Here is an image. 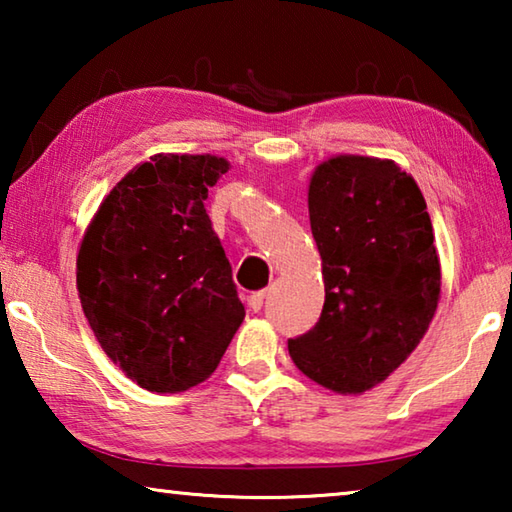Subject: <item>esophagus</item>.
I'll return each instance as SVG.
<instances>
[{
    "mask_svg": "<svg viewBox=\"0 0 512 512\" xmlns=\"http://www.w3.org/2000/svg\"><path fill=\"white\" fill-rule=\"evenodd\" d=\"M264 298H266L264 291L250 293V296H248V307L253 309V311H259V309H262V305H264Z\"/></svg>",
    "mask_w": 512,
    "mask_h": 512,
    "instance_id": "34e87169",
    "label": "esophagus"
}]
</instances>
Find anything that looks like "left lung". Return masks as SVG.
Listing matches in <instances>:
<instances>
[{"label":"left lung","mask_w":512,"mask_h":512,"mask_svg":"<svg viewBox=\"0 0 512 512\" xmlns=\"http://www.w3.org/2000/svg\"><path fill=\"white\" fill-rule=\"evenodd\" d=\"M307 203L325 305L289 354L316 384L361 395L409 359L436 314L440 259L427 203L400 164L368 155L320 162Z\"/></svg>","instance_id":"obj_1"}]
</instances>
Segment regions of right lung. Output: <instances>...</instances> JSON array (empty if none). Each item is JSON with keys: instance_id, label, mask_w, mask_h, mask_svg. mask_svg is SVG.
I'll list each match as a JSON object with an SVG mask.
<instances>
[{"instance_id": "1", "label": "right lung", "mask_w": 512, "mask_h": 512, "mask_svg": "<svg viewBox=\"0 0 512 512\" xmlns=\"http://www.w3.org/2000/svg\"><path fill=\"white\" fill-rule=\"evenodd\" d=\"M230 162L158 153L103 198L76 257L83 314L112 363L151 393H183L219 366L246 309L207 189Z\"/></svg>"}]
</instances>
